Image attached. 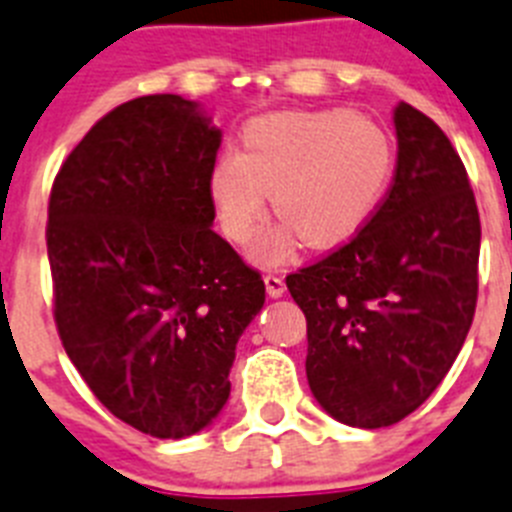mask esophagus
<instances>
[{
  "instance_id": "esophagus-1",
  "label": "esophagus",
  "mask_w": 512,
  "mask_h": 512,
  "mask_svg": "<svg viewBox=\"0 0 512 512\" xmlns=\"http://www.w3.org/2000/svg\"><path fill=\"white\" fill-rule=\"evenodd\" d=\"M265 288H268V293L273 296V299H278V296H283V293H286V281H283L281 275L268 273L265 275Z\"/></svg>"
}]
</instances>
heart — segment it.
Masks as SVG:
<instances>
[{"mask_svg":"<svg viewBox=\"0 0 512 512\" xmlns=\"http://www.w3.org/2000/svg\"><path fill=\"white\" fill-rule=\"evenodd\" d=\"M391 172V144L376 123L345 110L275 113L244 131V149L221 151L211 198L226 237L247 244L268 219V201L286 226L255 244L257 262L278 265L301 242L330 247L361 229Z\"/></svg>","mask_w":512,"mask_h":512,"instance_id":"heart-1","label":"heart"}]
</instances>
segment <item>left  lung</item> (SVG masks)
Listing matches in <instances>:
<instances>
[{
	"label": "left lung",
	"mask_w": 512,
	"mask_h": 512,
	"mask_svg": "<svg viewBox=\"0 0 512 512\" xmlns=\"http://www.w3.org/2000/svg\"><path fill=\"white\" fill-rule=\"evenodd\" d=\"M397 167L371 219L286 278L306 317V379L335 420L386 428L453 366L479 291L477 201L459 151L428 115L394 110Z\"/></svg>",
	"instance_id": "8db88e82"
}]
</instances>
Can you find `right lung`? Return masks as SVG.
Segmentation results:
<instances>
[{
    "mask_svg": "<svg viewBox=\"0 0 512 512\" xmlns=\"http://www.w3.org/2000/svg\"><path fill=\"white\" fill-rule=\"evenodd\" d=\"M221 131L180 95L102 115L48 198L53 319L84 384L154 438L203 430L265 283L211 229Z\"/></svg>",
    "mask_w": 512,
    "mask_h": 512,
    "instance_id": "right-lung-1",
    "label": "right lung"
}]
</instances>
